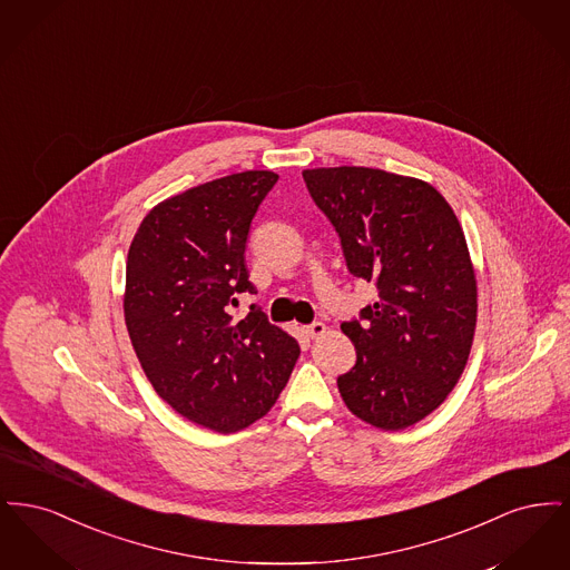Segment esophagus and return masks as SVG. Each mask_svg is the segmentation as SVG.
Segmentation results:
<instances>
[{"mask_svg": "<svg viewBox=\"0 0 570 570\" xmlns=\"http://www.w3.org/2000/svg\"><path fill=\"white\" fill-rule=\"evenodd\" d=\"M305 333H307V337H312V340H316V337H321V335H325L326 325H323V323H312V325L305 326Z\"/></svg>", "mask_w": 570, "mask_h": 570, "instance_id": "esophagus-1", "label": "esophagus"}]
</instances>
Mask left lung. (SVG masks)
Segmentation results:
<instances>
[{"instance_id": "left-lung-1", "label": "left lung", "mask_w": 570, "mask_h": 570, "mask_svg": "<svg viewBox=\"0 0 570 570\" xmlns=\"http://www.w3.org/2000/svg\"><path fill=\"white\" fill-rule=\"evenodd\" d=\"M340 235L346 267L379 301L342 331L356 348L337 379L361 421L397 432L423 421L455 389L476 328V275L460 219L423 179L367 166L303 170Z\"/></svg>"}]
</instances>
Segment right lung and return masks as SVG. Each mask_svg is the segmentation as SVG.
<instances>
[{"instance_id": "1", "label": "right lung", "mask_w": 570, "mask_h": 570, "mask_svg": "<svg viewBox=\"0 0 570 570\" xmlns=\"http://www.w3.org/2000/svg\"><path fill=\"white\" fill-rule=\"evenodd\" d=\"M277 181L244 170L170 196L142 217L128 249L124 316L145 376L168 406L219 434L277 402L298 344L261 307L235 321L252 217Z\"/></svg>"}]
</instances>
